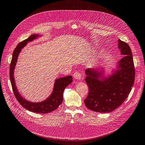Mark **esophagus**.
<instances>
[{"instance_id": "obj_1", "label": "esophagus", "mask_w": 145, "mask_h": 145, "mask_svg": "<svg viewBox=\"0 0 145 145\" xmlns=\"http://www.w3.org/2000/svg\"><path fill=\"white\" fill-rule=\"evenodd\" d=\"M73 78L77 80H80L82 78V75H81V73L79 72H75L73 74Z\"/></svg>"}]
</instances>
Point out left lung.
Wrapping results in <instances>:
<instances>
[{
  "instance_id": "8db88e82",
  "label": "left lung",
  "mask_w": 145,
  "mask_h": 145,
  "mask_svg": "<svg viewBox=\"0 0 145 145\" xmlns=\"http://www.w3.org/2000/svg\"><path fill=\"white\" fill-rule=\"evenodd\" d=\"M118 48L124 56L111 75L105 76L103 67L85 71L89 91L84 102L95 112H112L125 101L132 90L135 75L132 51L129 44L120 39Z\"/></svg>"
}]
</instances>
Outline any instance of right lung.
I'll list each match as a JSON object with an SVG mask.
<instances>
[{"instance_id": "obj_1", "label": "right lung", "mask_w": 145, "mask_h": 145, "mask_svg": "<svg viewBox=\"0 0 145 145\" xmlns=\"http://www.w3.org/2000/svg\"><path fill=\"white\" fill-rule=\"evenodd\" d=\"M39 36H41V35L37 34L32 35L28 39L20 42L17 46L16 47L14 51L13 52L12 59L11 60L10 65V79L13 91L14 93L16 99H17L19 103L25 109L33 112L46 114L56 110L62 104L63 101V91H64L67 86L72 82V76L70 75L63 77V78L56 79L54 83V86L52 93L50 94V95L48 98L43 101L39 103L30 102L29 101L23 98L21 96L16 86L14 76H13L18 57L22 49L27 44V43L30 41H33L34 39L38 38Z\"/></svg>"}]
</instances>
